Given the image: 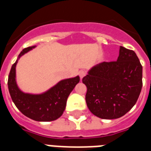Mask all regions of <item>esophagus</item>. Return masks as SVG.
<instances>
[{"instance_id":"34e87169","label":"esophagus","mask_w":151,"mask_h":151,"mask_svg":"<svg viewBox=\"0 0 151 151\" xmlns=\"http://www.w3.org/2000/svg\"><path fill=\"white\" fill-rule=\"evenodd\" d=\"M85 75H86V72H85V70H81L80 72H79V76H80L81 79H82Z\"/></svg>"}]
</instances>
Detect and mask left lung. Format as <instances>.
Returning a JSON list of instances; mask_svg holds the SVG:
<instances>
[{
	"label": "left lung",
	"instance_id": "1",
	"mask_svg": "<svg viewBox=\"0 0 151 151\" xmlns=\"http://www.w3.org/2000/svg\"><path fill=\"white\" fill-rule=\"evenodd\" d=\"M142 77L143 67L135 52L121 46L117 61L96 64L83 78L89 110L102 119L124 116L139 96Z\"/></svg>",
	"mask_w": 151,
	"mask_h": 151
}]
</instances>
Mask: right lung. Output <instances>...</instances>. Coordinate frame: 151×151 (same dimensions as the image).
Here are the masks:
<instances>
[{
	"label": "right lung",
	"instance_id": "obj_1",
	"mask_svg": "<svg viewBox=\"0 0 151 151\" xmlns=\"http://www.w3.org/2000/svg\"><path fill=\"white\" fill-rule=\"evenodd\" d=\"M34 48L36 45L24 48L19 55L8 75V90L13 103L25 116L37 122H52L63 114L69 95L80 81V78L77 76L59 81L56 85L40 94L22 92L16 81V65L20 57Z\"/></svg>",
	"mask_w": 151,
	"mask_h": 151
}]
</instances>
